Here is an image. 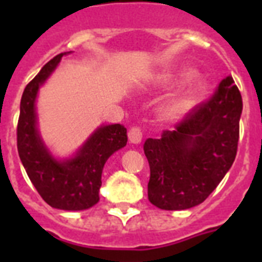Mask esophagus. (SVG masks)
I'll list each match as a JSON object with an SVG mask.
<instances>
[{"instance_id":"esophagus-1","label":"esophagus","mask_w":262,"mask_h":262,"mask_svg":"<svg viewBox=\"0 0 262 262\" xmlns=\"http://www.w3.org/2000/svg\"><path fill=\"white\" fill-rule=\"evenodd\" d=\"M127 136H129V141H130L132 144H140L141 143V140H143V132H141V129L137 126L132 127L130 130H129V133H127Z\"/></svg>"}]
</instances>
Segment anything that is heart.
<instances>
[{
	"instance_id": "1",
	"label": "heart",
	"mask_w": 262,
	"mask_h": 262,
	"mask_svg": "<svg viewBox=\"0 0 262 262\" xmlns=\"http://www.w3.org/2000/svg\"><path fill=\"white\" fill-rule=\"evenodd\" d=\"M195 76L193 69H179V71H167L152 77V84L158 88H170L185 81H189ZM208 84L204 81L191 83L189 87L174 95L160 108V114L164 121H179L200 103V100L207 95Z\"/></svg>"
}]
</instances>
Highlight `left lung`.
Here are the masks:
<instances>
[{
  "instance_id": "left-lung-1",
  "label": "left lung",
  "mask_w": 262,
  "mask_h": 262,
  "mask_svg": "<svg viewBox=\"0 0 262 262\" xmlns=\"http://www.w3.org/2000/svg\"><path fill=\"white\" fill-rule=\"evenodd\" d=\"M241 114L242 96L228 76L175 130H164L162 139H147L144 154L151 170V204L166 211H182L203 203L235 160Z\"/></svg>"
}]
</instances>
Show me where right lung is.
I'll list each match as a JSON object with an SVG mask.
<instances>
[{"instance_id":"obj_1","label":"right lung","mask_w":262,"mask_h":262,"mask_svg":"<svg viewBox=\"0 0 262 262\" xmlns=\"http://www.w3.org/2000/svg\"><path fill=\"white\" fill-rule=\"evenodd\" d=\"M67 54H71V51L50 59L23 92L17 151L31 182L50 207L63 211H84L99 201L104 163L115 151L126 145L127 135L126 127L119 123L103 125L69 159H57L49 151L39 135L35 102L40 85Z\"/></svg>"}]
</instances>
